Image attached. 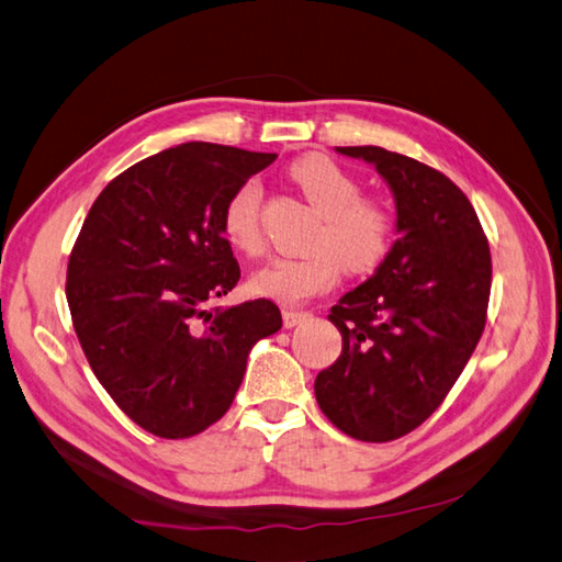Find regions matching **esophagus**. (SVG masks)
<instances>
[{
  "instance_id": "1",
  "label": "esophagus",
  "mask_w": 562,
  "mask_h": 562,
  "mask_svg": "<svg viewBox=\"0 0 562 562\" xmlns=\"http://www.w3.org/2000/svg\"><path fill=\"white\" fill-rule=\"evenodd\" d=\"M304 318H310V312H296V310H284L282 312L284 328H294L296 324H302Z\"/></svg>"
}]
</instances>
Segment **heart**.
Segmentation results:
<instances>
[{"label": "heart", "instance_id": "obj_1", "mask_svg": "<svg viewBox=\"0 0 562 562\" xmlns=\"http://www.w3.org/2000/svg\"><path fill=\"white\" fill-rule=\"evenodd\" d=\"M290 180L318 214L300 258H274L252 272L250 290L296 304L334 288L340 268L348 274H370L390 258L397 238V216L375 196H362V184L326 156L296 160ZM262 190L248 180L228 196L222 214V231L231 246L258 256L266 246L260 224Z\"/></svg>", "mask_w": 562, "mask_h": 562}]
</instances>
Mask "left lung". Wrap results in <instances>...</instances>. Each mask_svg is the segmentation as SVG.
I'll list each match as a JSON object with an SVG mask.
<instances>
[{"label": "left lung", "mask_w": 562, "mask_h": 562, "mask_svg": "<svg viewBox=\"0 0 562 562\" xmlns=\"http://www.w3.org/2000/svg\"><path fill=\"white\" fill-rule=\"evenodd\" d=\"M338 153L387 180L400 238L378 272L331 306L344 350L314 392L340 431L384 443L422 426L468 366L487 322L492 256L475 209L443 172L378 146Z\"/></svg>", "instance_id": "8db88e82"}]
</instances>
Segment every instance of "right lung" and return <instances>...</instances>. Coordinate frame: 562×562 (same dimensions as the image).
Here are the masks:
<instances>
[{
	"instance_id": "add662e5",
	"label": "right lung",
	"mask_w": 562,
	"mask_h": 562,
	"mask_svg": "<svg viewBox=\"0 0 562 562\" xmlns=\"http://www.w3.org/2000/svg\"><path fill=\"white\" fill-rule=\"evenodd\" d=\"M274 158L182 143L116 175L85 218L65 282L75 334L109 397L148 434L190 438L216 424L252 344L280 331L270 300L214 306L240 280L224 206Z\"/></svg>"
}]
</instances>
